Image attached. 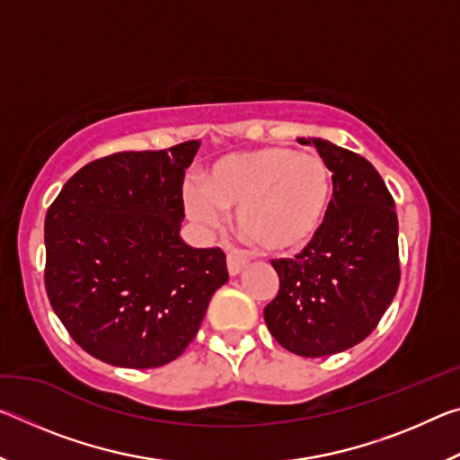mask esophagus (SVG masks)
Instances as JSON below:
<instances>
[{
    "label": "esophagus",
    "instance_id": "34e87169",
    "mask_svg": "<svg viewBox=\"0 0 460 460\" xmlns=\"http://www.w3.org/2000/svg\"><path fill=\"white\" fill-rule=\"evenodd\" d=\"M245 268H247V261L243 258H239V255H235V253H229L227 255L229 276H239Z\"/></svg>",
    "mask_w": 460,
    "mask_h": 460
}]
</instances>
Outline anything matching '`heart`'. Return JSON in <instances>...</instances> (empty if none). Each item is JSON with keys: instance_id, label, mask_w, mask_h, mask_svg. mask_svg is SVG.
I'll return each mask as SVG.
<instances>
[{"instance_id": "1", "label": "heart", "mask_w": 460, "mask_h": 460, "mask_svg": "<svg viewBox=\"0 0 460 460\" xmlns=\"http://www.w3.org/2000/svg\"><path fill=\"white\" fill-rule=\"evenodd\" d=\"M186 215L217 227L235 211L241 235L263 252L286 255L313 243L332 205V174L323 158L292 147L266 146L213 162L182 192Z\"/></svg>"}]
</instances>
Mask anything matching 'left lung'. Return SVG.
Returning a JSON list of instances; mask_svg holds the SVG:
<instances>
[{"instance_id":"left-lung-1","label":"left lung","mask_w":460,"mask_h":460,"mask_svg":"<svg viewBox=\"0 0 460 460\" xmlns=\"http://www.w3.org/2000/svg\"><path fill=\"white\" fill-rule=\"evenodd\" d=\"M332 172L324 227L294 260H274L279 290L263 308L274 339L300 357L355 347L376 329L400 284L398 215L376 168L359 154L313 137Z\"/></svg>"}]
</instances>
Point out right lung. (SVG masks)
<instances>
[{
    "instance_id": "add662e5",
    "label": "right lung",
    "mask_w": 460,
    "mask_h": 460,
    "mask_svg": "<svg viewBox=\"0 0 460 460\" xmlns=\"http://www.w3.org/2000/svg\"><path fill=\"white\" fill-rule=\"evenodd\" d=\"M200 142L83 166L44 221L46 294L68 334L115 367L181 357L227 282L219 247L184 243V170Z\"/></svg>"
}]
</instances>
